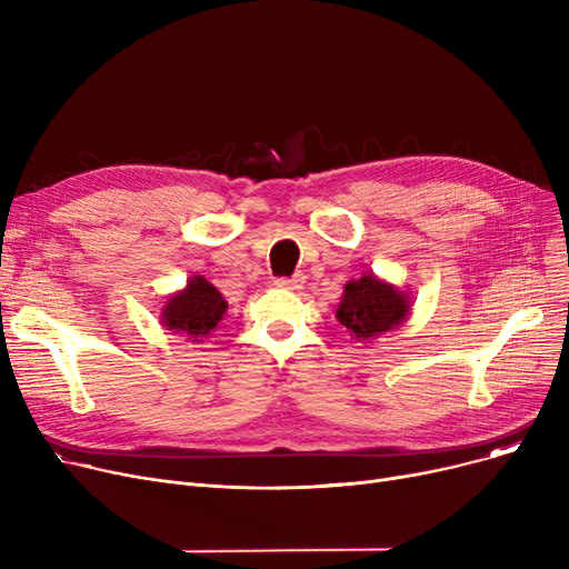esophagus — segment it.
Masks as SVG:
<instances>
[{
  "instance_id": "obj_1",
  "label": "esophagus",
  "mask_w": 569,
  "mask_h": 569,
  "mask_svg": "<svg viewBox=\"0 0 569 569\" xmlns=\"http://www.w3.org/2000/svg\"><path fill=\"white\" fill-rule=\"evenodd\" d=\"M277 286L279 288H286V290H302L305 288V277L302 274H295V277H281L277 279Z\"/></svg>"
}]
</instances>
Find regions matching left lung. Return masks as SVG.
<instances>
[{
  "label": "left lung",
  "instance_id": "left-lung-1",
  "mask_svg": "<svg viewBox=\"0 0 569 569\" xmlns=\"http://www.w3.org/2000/svg\"><path fill=\"white\" fill-rule=\"evenodd\" d=\"M408 295L373 274L348 281L337 309L339 322L360 341H371L385 332H392L408 318Z\"/></svg>",
  "mask_w": 569,
  "mask_h": 569
}]
</instances>
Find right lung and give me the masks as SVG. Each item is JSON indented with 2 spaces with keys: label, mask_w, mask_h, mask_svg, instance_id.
Here are the masks:
<instances>
[{
  "label": "right lung",
  "mask_w": 569,
  "mask_h": 569,
  "mask_svg": "<svg viewBox=\"0 0 569 569\" xmlns=\"http://www.w3.org/2000/svg\"><path fill=\"white\" fill-rule=\"evenodd\" d=\"M226 309L228 302L223 295L204 277H193L187 281L184 290L174 292L163 305L161 322L170 332L200 341L219 325Z\"/></svg>",
  "instance_id": "1"
}]
</instances>
